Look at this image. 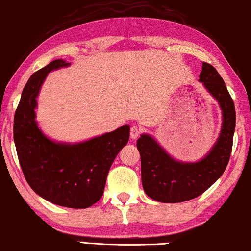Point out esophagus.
Segmentation results:
<instances>
[{"label":"esophagus","mask_w":251,"mask_h":251,"mask_svg":"<svg viewBox=\"0 0 251 251\" xmlns=\"http://www.w3.org/2000/svg\"><path fill=\"white\" fill-rule=\"evenodd\" d=\"M140 134H141V130L137 126L130 127V138H132V140H136V138L140 136Z\"/></svg>","instance_id":"esophagus-1"}]
</instances>
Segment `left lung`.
<instances>
[{"label":"left lung","mask_w":251,"mask_h":251,"mask_svg":"<svg viewBox=\"0 0 251 251\" xmlns=\"http://www.w3.org/2000/svg\"><path fill=\"white\" fill-rule=\"evenodd\" d=\"M199 78L222 110L220 135L211 151L194 163L174 160L150 135L143 134L138 138L143 189L155 201L177 203L192 200L205 192L228 165L236 128L233 100L224 79L210 63L203 62Z\"/></svg>","instance_id":"left-lung-1"}]
</instances>
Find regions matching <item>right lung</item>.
<instances>
[{
  "label": "right lung",
  "mask_w": 251,
  "mask_h": 251,
  "mask_svg": "<svg viewBox=\"0 0 251 251\" xmlns=\"http://www.w3.org/2000/svg\"><path fill=\"white\" fill-rule=\"evenodd\" d=\"M68 66L57 59L31 75L15 110L13 136L22 172L35 193L53 204L86 209L104 193L110 166L129 140V126L75 144L48 138L35 121L37 97L48 74Z\"/></svg>",
  "instance_id": "1"
}]
</instances>
